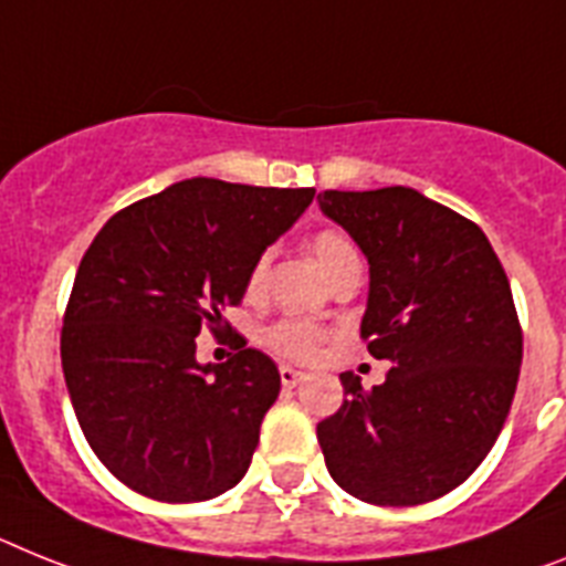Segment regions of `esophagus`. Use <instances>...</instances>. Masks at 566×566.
Instances as JSON below:
<instances>
[{
    "label": "esophagus",
    "mask_w": 566,
    "mask_h": 566,
    "mask_svg": "<svg viewBox=\"0 0 566 566\" xmlns=\"http://www.w3.org/2000/svg\"><path fill=\"white\" fill-rule=\"evenodd\" d=\"M279 377H282V386L284 388H296L298 382H305L307 374L305 371H296V368H291V365H282V368H279Z\"/></svg>",
    "instance_id": "34e87169"
}]
</instances>
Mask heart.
I'll use <instances>...</instances> for the list:
<instances>
[{"label":"heart","instance_id":"obj_1","mask_svg":"<svg viewBox=\"0 0 566 566\" xmlns=\"http://www.w3.org/2000/svg\"><path fill=\"white\" fill-rule=\"evenodd\" d=\"M311 253L325 275L334 273L342 261L359 259V255H356V247L350 244V241L345 239L342 232H334V230L316 232L311 241ZM268 268H270V255L264 253L259 261H255L253 270H250L247 291L250 293L261 291V284H264V279H268ZM264 342H268L270 348H273L279 356H287V359H298V363H305V359H313V356H316V350H319L322 331L319 327L307 325V322L284 319V322H279V325L270 327L268 336H264Z\"/></svg>","mask_w":566,"mask_h":566}]
</instances>
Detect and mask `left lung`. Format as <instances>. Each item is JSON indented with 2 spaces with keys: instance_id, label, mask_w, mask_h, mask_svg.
Segmentation results:
<instances>
[{
  "instance_id": "8db88e82",
  "label": "left lung",
  "mask_w": 566,
  "mask_h": 566,
  "mask_svg": "<svg viewBox=\"0 0 566 566\" xmlns=\"http://www.w3.org/2000/svg\"><path fill=\"white\" fill-rule=\"evenodd\" d=\"M319 210L368 259L363 336L391 368L316 426L348 495L417 506L452 492L495 446L515 397L524 336L510 279L478 224L411 187L327 189Z\"/></svg>"
}]
</instances>
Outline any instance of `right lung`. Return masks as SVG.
I'll list each match as a JSON object with an SVG mask.
<instances>
[{
	"label": "right lung",
	"mask_w": 566,
	"mask_h": 566,
	"mask_svg": "<svg viewBox=\"0 0 566 566\" xmlns=\"http://www.w3.org/2000/svg\"><path fill=\"white\" fill-rule=\"evenodd\" d=\"M316 189L178 180L106 221L80 261L60 336L65 386L99 463L146 497L210 501L250 469L282 388L241 345L201 365L195 336L224 331L261 253Z\"/></svg>",
	"instance_id": "1"
}]
</instances>
